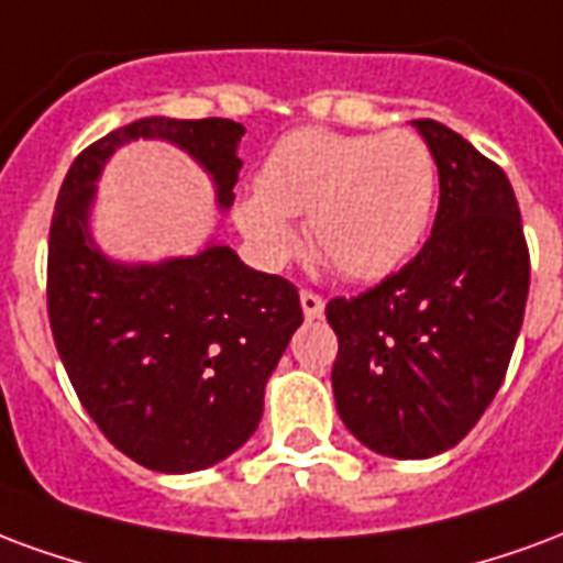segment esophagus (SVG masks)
<instances>
[{
  "label": "esophagus",
  "instance_id": "34e87169",
  "mask_svg": "<svg viewBox=\"0 0 563 563\" xmlns=\"http://www.w3.org/2000/svg\"><path fill=\"white\" fill-rule=\"evenodd\" d=\"M299 302H302V314L314 321V318H321L323 314V297L321 294H314V290H299Z\"/></svg>",
  "mask_w": 563,
  "mask_h": 563
}]
</instances>
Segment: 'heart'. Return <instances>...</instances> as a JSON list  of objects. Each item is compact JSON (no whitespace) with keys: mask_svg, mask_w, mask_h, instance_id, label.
<instances>
[{"mask_svg":"<svg viewBox=\"0 0 563 563\" xmlns=\"http://www.w3.org/2000/svg\"><path fill=\"white\" fill-rule=\"evenodd\" d=\"M438 186L432 146L411 129H297L266 152L257 188L240 197L236 224L266 261L294 249L290 216H306V236L347 278L399 269L429 228Z\"/></svg>","mask_w":563,"mask_h":563,"instance_id":"heart-1","label":"heart"}]
</instances>
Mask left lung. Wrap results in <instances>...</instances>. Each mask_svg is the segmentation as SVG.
Returning <instances> with one entry per match:
<instances>
[{
    "label": "left lung",
    "mask_w": 563,
    "mask_h": 563,
    "mask_svg": "<svg viewBox=\"0 0 563 563\" xmlns=\"http://www.w3.org/2000/svg\"><path fill=\"white\" fill-rule=\"evenodd\" d=\"M413 125L441 179L432 236L380 285L327 302L339 417L393 459L444 453L477 426L504 384L531 285L507 174L441 122Z\"/></svg>",
    "instance_id": "left-lung-1"
}]
</instances>
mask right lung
<instances>
[{"instance_id":"obj_1","label":"right lung","mask_w":563,"mask_h":563,"mask_svg":"<svg viewBox=\"0 0 563 563\" xmlns=\"http://www.w3.org/2000/svg\"><path fill=\"white\" fill-rule=\"evenodd\" d=\"M233 119H137L74 158L51 221L47 314L86 413L137 465L188 474L240 450L266 377L302 323L294 282L249 269L228 245L158 266H119L86 233L92 183L117 146L164 137L207 167L231 207L242 162Z\"/></svg>"}]
</instances>
